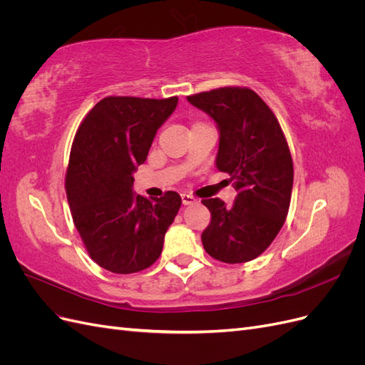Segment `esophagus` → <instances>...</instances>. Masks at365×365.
Returning <instances> with one entry per match:
<instances>
[{"label":"esophagus","mask_w":365,"mask_h":365,"mask_svg":"<svg viewBox=\"0 0 365 365\" xmlns=\"http://www.w3.org/2000/svg\"><path fill=\"white\" fill-rule=\"evenodd\" d=\"M181 200H182V204H184V205H192V204H196V202H197V200H196L195 196L187 195V193H182V195H181Z\"/></svg>","instance_id":"obj_1"}]
</instances>
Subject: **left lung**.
I'll use <instances>...</instances> for the list:
<instances>
[{"label":"left lung","instance_id":"8db88e82","mask_svg":"<svg viewBox=\"0 0 365 365\" xmlns=\"http://www.w3.org/2000/svg\"><path fill=\"white\" fill-rule=\"evenodd\" d=\"M215 120L219 130L216 168L235 180L231 207L202 200L212 220L201 236L216 260L244 263L259 257L288 216L294 165L277 118L250 88L225 86L187 97Z\"/></svg>","mask_w":365,"mask_h":365}]
</instances>
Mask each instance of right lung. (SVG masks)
Wrapping results in <instances>:
<instances>
[{"mask_svg":"<svg viewBox=\"0 0 365 365\" xmlns=\"http://www.w3.org/2000/svg\"><path fill=\"white\" fill-rule=\"evenodd\" d=\"M178 97H105L77 129L65 178L73 222L91 259L108 271L149 268L163 251L181 196L135 195L134 172Z\"/></svg>","mask_w":365,"mask_h":365,"instance_id":"right-lung-1","label":"right lung"}]
</instances>
